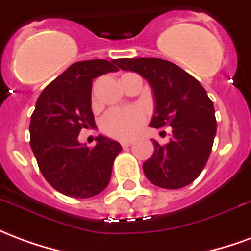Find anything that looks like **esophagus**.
I'll use <instances>...</instances> for the list:
<instances>
[{
  "mask_svg": "<svg viewBox=\"0 0 251 251\" xmlns=\"http://www.w3.org/2000/svg\"><path fill=\"white\" fill-rule=\"evenodd\" d=\"M131 144H133V141H122V142H121L122 148H129Z\"/></svg>",
  "mask_w": 251,
  "mask_h": 251,
  "instance_id": "obj_1",
  "label": "esophagus"
}]
</instances>
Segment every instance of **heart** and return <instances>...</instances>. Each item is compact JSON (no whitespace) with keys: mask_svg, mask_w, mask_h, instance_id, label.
Listing matches in <instances>:
<instances>
[{"mask_svg":"<svg viewBox=\"0 0 251 251\" xmlns=\"http://www.w3.org/2000/svg\"><path fill=\"white\" fill-rule=\"evenodd\" d=\"M93 106H95V95L93 94ZM148 120L147 111L141 107H127V109H114L104 115L100 122V129L106 136L129 141L140 134V131Z\"/></svg>","mask_w":251,"mask_h":251,"instance_id":"1","label":"heart"}]
</instances>
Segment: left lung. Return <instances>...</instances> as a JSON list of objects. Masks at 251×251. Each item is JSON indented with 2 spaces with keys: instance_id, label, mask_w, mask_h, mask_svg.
Segmentation results:
<instances>
[{
  "instance_id": "1",
  "label": "left lung",
  "mask_w": 251,
  "mask_h": 251,
  "mask_svg": "<svg viewBox=\"0 0 251 251\" xmlns=\"http://www.w3.org/2000/svg\"><path fill=\"white\" fill-rule=\"evenodd\" d=\"M118 67L134 71L152 86L156 111L151 126L172 127L167 145L153 141L154 153L144 163L152 184L165 189L191 184L207 164L216 134L214 103L203 86L174 63L156 57L120 59Z\"/></svg>"
}]
</instances>
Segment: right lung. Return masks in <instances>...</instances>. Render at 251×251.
Instances as JSON below:
<instances>
[{
    "label": "right lung",
    "mask_w": 251,
    "mask_h": 251,
    "mask_svg": "<svg viewBox=\"0 0 251 251\" xmlns=\"http://www.w3.org/2000/svg\"><path fill=\"white\" fill-rule=\"evenodd\" d=\"M118 60L74 63L47 86L30 117V148L46 180L63 195L86 199L102 192L111 177L117 141L97 137L88 148L77 141L82 129L95 127L91 86L95 77L118 71Z\"/></svg>",
    "instance_id": "right-lung-1"
}]
</instances>
